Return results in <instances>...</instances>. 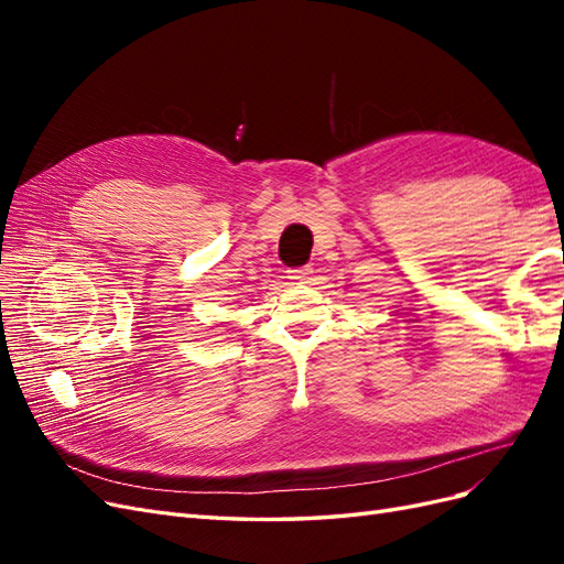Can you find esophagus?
Returning a JSON list of instances; mask_svg holds the SVG:
<instances>
[{
    "label": "esophagus",
    "mask_w": 564,
    "mask_h": 564,
    "mask_svg": "<svg viewBox=\"0 0 564 564\" xmlns=\"http://www.w3.org/2000/svg\"><path fill=\"white\" fill-rule=\"evenodd\" d=\"M311 275H313V268H308V265H303V268H294V270H289V280H294V282H301V284H308V282H311Z\"/></svg>",
    "instance_id": "esophagus-1"
}]
</instances>
